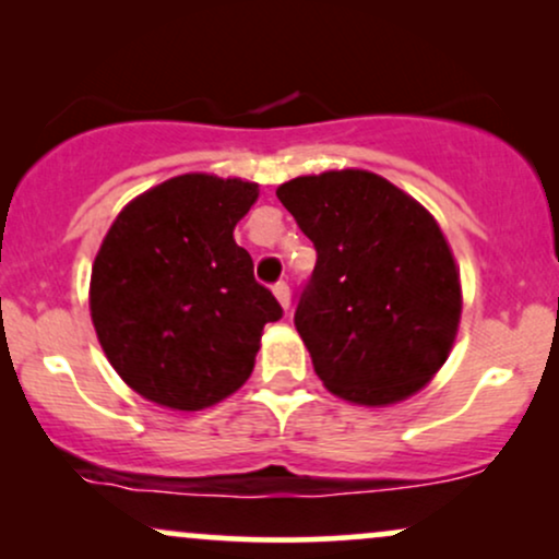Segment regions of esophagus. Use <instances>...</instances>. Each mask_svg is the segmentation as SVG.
<instances>
[{"label":"esophagus","mask_w":559,"mask_h":559,"mask_svg":"<svg viewBox=\"0 0 559 559\" xmlns=\"http://www.w3.org/2000/svg\"><path fill=\"white\" fill-rule=\"evenodd\" d=\"M273 294H275V299H278V305L284 307V310H288V307H292V292H288L286 281H278V284L273 286Z\"/></svg>","instance_id":"34e87169"}]
</instances>
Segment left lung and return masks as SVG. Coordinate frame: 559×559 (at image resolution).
Masks as SVG:
<instances>
[{"label": "left lung", "instance_id": "left-lung-1", "mask_svg": "<svg viewBox=\"0 0 559 559\" xmlns=\"http://www.w3.org/2000/svg\"><path fill=\"white\" fill-rule=\"evenodd\" d=\"M275 194L318 249L294 325L323 386L362 407L418 394L463 316L460 267L436 217L360 168L292 178Z\"/></svg>", "mask_w": 559, "mask_h": 559}]
</instances>
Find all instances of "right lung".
Listing matches in <instances>:
<instances>
[{"label":"right lung","mask_w":559,"mask_h":559,"mask_svg":"<svg viewBox=\"0 0 559 559\" xmlns=\"http://www.w3.org/2000/svg\"><path fill=\"white\" fill-rule=\"evenodd\" d=\"M260 186L183 173L126 204L92 265L102 352L144 400L213 407L252 376L265 323L284 316L234 239Z\"/></svg>","instance_id":"1"}]
</instances>
